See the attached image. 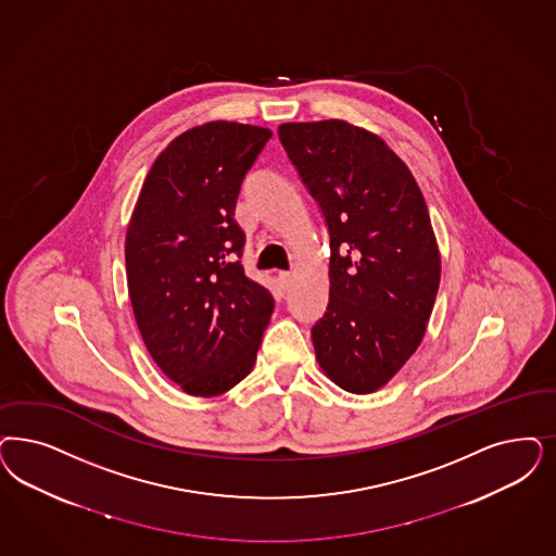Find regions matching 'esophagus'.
Here are the masks:
<instances>
[{"mask_svg": "<svg viewBox=\"0 0 556 556\" xmlns=\"http://www.w3.org/2000/svg\"><path fill=\"white\" fill-rule=\"evenodd\" d=\"M279 283H281V288H283V291H289V288H291V283H293V277H291V273H288V270L279 273Z\"/></svg>", "mask_w": 556, "mask_h": 556, "instance_id": "obj_1", "label": "esophagus"}]
</instances>
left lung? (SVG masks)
Listing matches in <instances>:
<instances>
[{
  "instance_id": "1",
  "label": "left lung",
  "mask_w": 556,
  "mask_h": 556,
  "mask_svg": "<svg viewBox=\"0 0 556 556\" xmlns=\"http://www.w3.org/2000/svg\"><path fill=\"white\" fill-rule=\"evenodd\" d=\"M279 139L330 238V291L312 326L316 359L367 394L421 345L441 261L421 189L383 139L345 121L286 123Z\"/></svg>"
}]
</instances>
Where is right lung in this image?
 Instances as JSON below:
<instances>
[{"label":"right lung","instance_id":"add662e5","mask_svg":"<svg viewBox=\"0 0 556 556\" xmlns=\"http://www.w3.org/2000/svg\"><path fill=\"white\" fill-rule=\"evenodd\" d=\"M270 131L213 121L157 155L135 205L125 265L135 320L157 367L192 396H217L256 362L273 295L240 265L236 201Z\"/></svg>","mask_w":556,"mask_h":556}]
</instances>
